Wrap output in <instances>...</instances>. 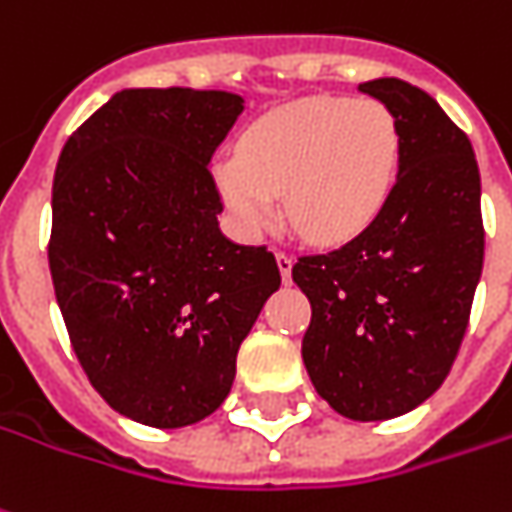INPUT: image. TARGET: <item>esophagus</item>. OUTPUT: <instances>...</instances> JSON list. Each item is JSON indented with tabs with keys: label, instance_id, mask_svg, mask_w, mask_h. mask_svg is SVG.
I'll return each mask as SVG.
<instances>
[{
	"label": "esophagus",
	"instance_id": "34e87169",
	"mask_svg": "<svg viewBox=\"0 0 512 512\" xmlns=\"http://www.w3.org/2000/svg\"><path fill=\"white\" fill-rule=\"evenodd\" d=\"M277 257V266H280V274H283V283L291 280V266H294V257L288 255V252H274Z\"/></svg>",
	"mask_w": 512,
	"mask_h": 512
}]
</instances>
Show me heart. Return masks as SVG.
<instances>
[{
    "label": "heart",
    "instance_id": "obj_1",
    "mask_svg": "<svg viewBox=\"0 0 512 512\" xmlns=\"http://www.w3.org/2000/svg\"><path fill=\"white\" fill-rule=\"evenodd\" d=\"M401 165V128L378 100L311 97L257 117L215 184L243 227H263L283 196L285 221L314 243H342L381 215Z\"/></svg>",
    "mask_w": 512,
    "mask_h": 512
}]
</instances>
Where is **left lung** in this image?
I'll use <instances>...</instances> for the list:
<instances>
[{
	"instance_id": "8db88e82",
	"label": "left lung",
	"mask_w": 512,
	"mask_h": 512,
	"mask_svg": "<svg viewBox=\"0 0 512 512\" xmlns=\"http://www.w3.org/2000/svg\"><path fill=\"white\" fill-rule=\"evenodd\" d=\"M401 128L398 182L381 215L291 277L311 302L302 361L316 392L350 420H389L434 395L471 319L485 257L479 168L465 131L398 78L358 86Z\"/></svg>"
}]
</instances>
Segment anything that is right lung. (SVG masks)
<instances>
[{"instance_id":"right-lung-1","label":"right lung","mask_w":512,"mask_h":512,"mask_svg":"<svg viewBox=\"0 0 512 512\" xmlns=\"http://www.w3.org/2000/svg\"><path fill=\"white\" fill-rule=\"evenodd\" d=\"M243 111L232 92L125 89L66 139L52 182V288L100 398L154 429L212 415L263 302L266 246L221 235L207 162Z\"/></svg>"}]
</instances>
